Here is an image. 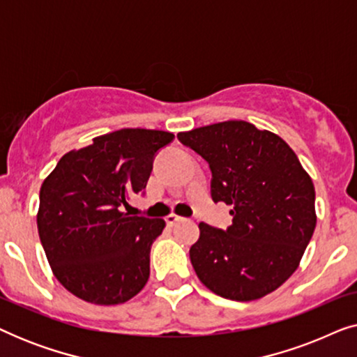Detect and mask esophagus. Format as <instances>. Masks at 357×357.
<instances>
[{"label":"esophagus","instance_id":"obj_1","mask_svg":"<svg viewBox=\"0 0 357 357\" xmlns=\"http://www.w3.org/2000/svg\"><path fill=\"white\" fill-rule=\"evenodd\" d=\"M180 221H185V218L177 216V214H169L167 216V224H170V226H174V224H177Z\"/></svg>","mask_w":357,"mask_h":357}]
</instances>
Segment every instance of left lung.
I'll return each instance as SVG.
<instances>
[{
  "mask_svg": "<svg viewBox=\"0 0 357 357\" xmlns=\"http://www.w3.org/2000/svg\"><path fill=\"white\" fill-rule=\"evenodd\" d=\"M213 172L214 202L231 206L226 231L199 222L190 260L199 281L231 301H257L297 270L315 231V188L280 136L243 120L178 133Z\"/></svg>",
  "mask_w": 357,
  "mask_h": 357,
  "instance_id": "8db88e82",
  "label": "left lung"
}]
</instances>
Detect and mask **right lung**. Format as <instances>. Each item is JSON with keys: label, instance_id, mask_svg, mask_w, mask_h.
<instances>
[{"label": "right lung", "instance_id": "add662e5", "mask_svg": "<svg viewBox=\"0 0 357 357\" xmlns=\"http://www.w3.org/2000/svg\"><path fill=\"white\" fill-rule=\"evenodd\" d=\"M174 139L160 130L123 128L73 149L43 180L37 227L53 275L96 305L130 301L149 280L151 245L164 219L121 211L144 192L155 153Z\"/></svg>", "mask_w": 357, "mask_h": 357}]
</instances>
